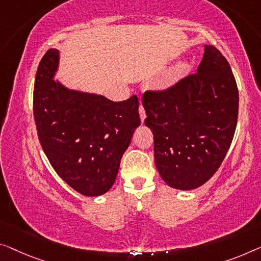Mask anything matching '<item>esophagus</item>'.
I'll return each instance as SVG.
<instances>
[{
  "label": "esophagus",
  "mask_w": 261,
  "mask_h": 261,
  "mask_svg": "<svg viewBox=\"0 0 261 261\" xmlns=\"http://www.w3.org/2000/svg\"><path fill=\"white\" fill-rule=\"evenodd\" d=\"M139 115H141V120H142V123L144 122V119H145V109H144V107L142 106H139Z\"/></svg>",
  "instance_id": "34e87169"
}]
</instances>
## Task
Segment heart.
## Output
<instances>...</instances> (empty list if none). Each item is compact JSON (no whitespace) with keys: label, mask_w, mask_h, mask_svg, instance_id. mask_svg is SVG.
<instances>
[{"label":"heart","mask_w":261,"mask_h":261,"mask_svg":"<svg viewBox=\"0 0 261 261\" xmlns=\"http://www.w3.org/2000/svg\"><path fill=\"white\" fill-rule=\"evenodd\" d=\"M170 81H173V79H170Z\"/></svg>","instance_id":"1"}]
</instances>
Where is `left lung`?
Listing matches in <instances>:
<instances>
[{
	"label": "left lung",
	"instance_id": "8db88e82",
	"mask_svg": "<svg viewBox=\"0 0 261 261\" xmlns=\"http://www.w3.org/2000/svg\"><path fill=\"white\" fill-rule=\"evenodd\" d=\"M142 102L163 180L178 190L205 184L223 163L238 120V87L226 58L205 45L196 73L145 91Z\"/></svg>",
	"mask_w": 261,
	"mask_h": 261
}]
</instances>
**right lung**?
Here are the masks:
<instances>
[{
  "mask_svg": "<svg viewBox=\"0 0 261 261\" xmlns=\"http://www.w3.org/2000/svg\"><path fill=\"white\" fill-rule=\"evenodd\" d=\"M58 51L49 49L38 64L34 118L50 164L69 186L88 197L108 192L136 127L138 97L112 102L100 95L72 91L54 81Z\"/></svg>",
  "mask_w": 261,
  "mask_h": 261,
  "instance_id": "1",
  "label": "right lung"
}]
</instances>
